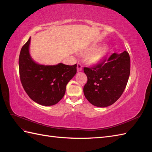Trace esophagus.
Returning a JSON list of instances; mask_svg holds the SVG:
<instances>
[{
  "label": "esophagus",
  "instance_id": "34e87169",
  "mask_svg": "<svg viewBox=\"0 0 152 152\" xmlns=\"http://www.w3.org/2000/svg\"><path fill=\"white\" fill-rule=\"evenodd\" d=\"M77 72H80V71H82V64L80 63H77Z\"/></svg>",
  "mask_w": 152,
  "mask_h": 152
}]
</instances>
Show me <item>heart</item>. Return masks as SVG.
<instances>
[{
    "instance_id": "obj_1",
    "label": "heart",
    "mask_w": 152,
    "mask_h": 152,
    "mask_svg": "<svg viewBox=\"0 0 152 152\" xmlns=\"http://www.w3.org/2000/svg\"><path fill=\"white\" fill-rule=\"evenodd\" d=\"M96 49L95 46L92 47L91 48H90L89 49V52H91L94 50ZM103 56V51L101 50H95V51L93 52L92 53L90 54V55L89 56V61L91 63H97L101 59H102Z\"/></svg>"
}]
</instances>
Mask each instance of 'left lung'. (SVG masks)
<instances>
[{
	"label": "left lung",
	"instance_id": "1",
	"mask_svg": "<svg viewBox=\"0 0 152 152\" xmlns=\"http://www.w3.org/2000/svg\"><path fill=\"white\" fill-rule=\"evenodd\" d=\"M129 54L113 53L91 68L84 67L87 82L84 87L86 98L98 107L113 104L121 97L130 75Z\"/></svg>",
	"mask_w": 152,
	"mask_h": 152
}]
</instances>
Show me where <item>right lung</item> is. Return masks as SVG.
Returning a JSON list of instances; mask_svg holds the SVG:
<instances>
[{"label": "right lung", "instance_id": "1", "mask_svg": "<svg viewBox=\"0 0 152 152\" xmlns=\"http://www.w3.org/2000/svg\"><path fill=\"white\" fill-rule=\"evenodd\" d=\"M30 38L22 47L19 56L21 84L29 97L41 105L58 103L65 95L66 86L77 73V64L45 66L38 65L29 54Z\"/></svg>", "mask_w": 152, "mask_h": 152}]
</instances>
